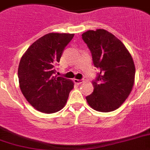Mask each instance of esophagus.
<instances>
[{
  "label": "esophagus",
  "mask_w": 150,
  "mask_h": 150,
  "mask_svg": "<svg viewBox=\"0 0 150 150\" xmlns=\"http://www.w3.org/2000/svg\"><path fill=\"white\" fill-rule=\"evenodd\" d=\"M74 82L76 83V84H81L83 83V80H77V79H75Z\"/></svg>",
  "instance_id": "1"
}]
</instances>
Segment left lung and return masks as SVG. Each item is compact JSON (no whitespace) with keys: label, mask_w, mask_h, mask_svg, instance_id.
Segmentation results:
<instances>
[{"label":"left lung","mask_w":150,"mask_h":150,"mask_svg":"<svg viewBox=\"0 0 150 150\" xmlns=\"http://www.w3.org/2000/svg\"><path fill=\"white\" fill-rule=\"evenodd\" d=\"M82 38L92 54L98 70L93 81V93L86 97L88 104L98 112L118 108L132 90L135 76L133 58L125 45L105 29L89 30Z\"/></svg>","instance_id":"left-lung-1"}]
</instances>
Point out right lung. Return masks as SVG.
I'll return each instance as SVG.
<instances>
[{
  "label": "right lung",
  "instance_id": "obj_1",
  "mask_svg": "<svg viewBox=\"0 0 150 150\" xmlns=\"http://www.w3.org/2000/svg\"><path fill=\"white\" fill-rule=\"evenodd\" d=\"M74 34L48 33L35 41L27 49L18 68L22 93L36 110L54 113L64 108L74 83L54 76L65 47Z\"/></svg>",
  "mask_w": 150,
  "mask_h": 150
}]
</instances>
